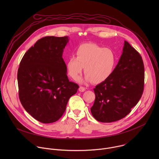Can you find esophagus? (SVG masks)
Instances as JSON below:
<instances>
[{
    "label": "esophagus",
    "mask_w": 159,
    "mask_h": 159,
    "mask_svg": "<svg viewBox=\"0 0 159 159\" xmlns=\"http://www.w3.org/2000/svg\"><path fill=\"white\" fill-rule=\"evenodd\" d=\"M79 92H84L85 90V88L84 87L80 86V87H79Z\"/></svg>",
    "instance_id": "esophagus-1"
}]
</instances>
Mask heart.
<instances>
[{
	"label": "heart",
	"instance_id": "b5f03b06",
	"mask_svg": "<svg viewBox=\"0 0 159 159\" xmlns=\"http://www.w3.org/2000/svg\"><path fill=\"white\" fill-rule=\"evenodd\" d=\"M76 55H71L66 65L68 74L75 80L79 79L84 67L86 82L101 83L112 75L116 66L117 57L115 52L94 43L80 45Z\"/></svg>",
	"mask_w": 159,
	"mask_h": 159
}]
</instances>
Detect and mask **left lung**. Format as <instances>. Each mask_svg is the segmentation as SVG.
Wrapping results in <instances>:
<instances>
[{
    "mask_svg": "<svg viewBox=\"0 0 159 159\" xmlns=\"http://www.w3.org/2000/svg\"><path fill=\"white\" fill-rule=\"evenodd\" d=\"M144 72L142 57L125 41L114 72L94 89L96 99L90 108L94 118L100 122L111 123L128 115L142 96Z\"/></svg>",
    "mask_w": 159,
    "mask_h": 159,
    "instance_id": "8db88e82",
    "label": "left lung"
}]
</instances>
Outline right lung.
<instances>
[{"instance_id": "add662e5", "label": "right lung", "mask_w": 159, "mask_h": 159, "mask_svg": "<svg viewBox=\"0 0 159 159\" xmlns=\"http://www.w3.org/2000/svg\"><path fill=\"white\" fill-rule=\"evenodd\" d=\"M68 36L39 39L22 57L17 72L20 101L25 110L43 123L58 121L79 85L68 79L62 58Z\"/></svg>"}]
</instances>
